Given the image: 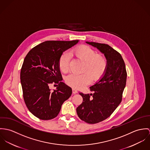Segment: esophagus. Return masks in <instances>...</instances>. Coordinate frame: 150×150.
<instances>
[{"mask_svg": "<svg viewBox=\"0 0 150 150\" xmlns=\"http://www.w3.org/2000/svg\"><path fill=\"white\" fill-rule=\"evenodd\" d=\"M78 93V91H77V90H76V89H75V88H73L72 89V93L73 94H76V93Z\"/></svg>", "mask_w": 150, "mask_h": 150, "instance_id": "1", "label": "esophagus"}]
</instances>
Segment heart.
I'll return each mask as SVG.
<instances>
[{"label": "heart", "instance_id": "obj_1", "mask_svg": "<svg viewBox=\"0 0 150 150\" xmlns=\"http://www.w3.org/2000/svg\"><path fill=\"white\" fill-rule=\"evenodd\" d=\"M71 53L84 62L82 74H71L66 78L67 84L75 88L81 89L91 82L97 81L105 74L108 66L106 57L96 52L87 45H81L71 50ZM70 57L68 53H63L59 60L61 71L66 72L69 69Z\"/></svg>", "mask_w": 150, "mask_h": 150}]
</instances>
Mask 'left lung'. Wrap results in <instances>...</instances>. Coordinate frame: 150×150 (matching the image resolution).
Listing matches in <instances>:
<instances>
[{
	"instance_id": "1",
	"label": "left lung",
	"mask_w": 150,
	"mask_h": 150,
	"mask_svg": "<svg viewBox=\"0 0 150 150\" xmlns=\"http://www.w3.org/2000/svg\"><path fill=\"white\" fill-rule=\"evenodd\" d=\"M86 42L104 54L108 62L103 75L90 87V91L94 93H79L83 102L76 108L78 116L82 120L88 124H96L110 116L121 103L127 74L124 61L117 51L108 44Z\"/></svg>"
}]
</instances>
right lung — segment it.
<instances>
[{
  "label": "right lung",
  "mask_w": 150,
  "mask_h": 150,
  "mask_svg": "<svg viewBox=\"0 0 150 150\" xmlns=\"http://www.w3.org/2000/svg\"><path fill=\"white\" fill-rule=\"evenodd\" d=\"M78 42L47 41L26 56L21 70V83L26 105L36 117L43 120L55 118L63 102L71 96V88L62 82L59 60L65 50ZM53 82L58 83V86L51 91L49 86Z\"/></svg>",
  "instance_id": "add662e5"
}]
</instances>
